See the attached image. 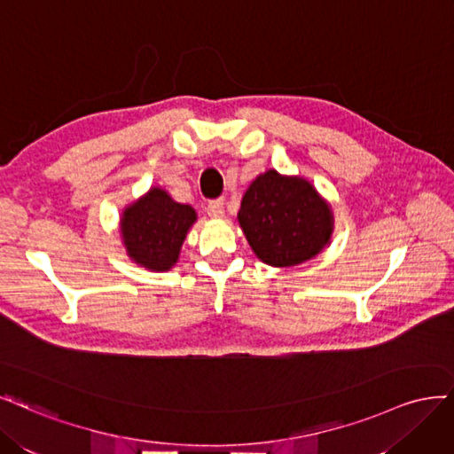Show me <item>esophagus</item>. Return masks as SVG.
Segmentation results:
<instances>
[{"mask_svg":"<svg viewBox=\"0 0 454 454\" xmlns=\"http://www.w3.org/2000/svg\"><path fill=\"white\" fill-rule=\"evenodd\" d=\"M207 215L213 218H221L224 215V201L223 200H211L207 203Z\"/></svg>","mask_w":454,"mask_h":454,"instance_id":"1","label":"esophagus"}]
</instances>
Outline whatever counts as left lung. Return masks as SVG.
Returning a JSON list of instances; mask_svg holds the SVG:
<instances>
[{
    "instance_id": "1",
    "label": "left lung",
    "mask_w": 454,
    "mask_h": 454,
    "mask_svg": "<svg viewBox=\"0 0 454 454\" xmlns=\"http://www.w3.org/2000/svg\"><path fill=\"white\" fill-rule=\"evenodd\" d=\"M239 224L254 254L270 266H296L323 251L332 233L328 203L305 179L270 169L241 200Z\"/></svg>"
}]
</instances>
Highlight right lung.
Returning a JSON list of instances; mask_svg holds the SVG:
<instances>
[{
    "mask_svg": "<svg viewBox=\"0 0 454 454\" xmlns=\"http://www.w3.org/2000/svg\"><path fill=\"white\" fill-rule=\"evenodd\" d=\"M194 221L192 207L171 200L166 190L151 188L122 215L121 231L129 258L153 271L169 270Z\"/></svg>",
    "mask_w": 454,
    "mask_h": 454,
    "instance_id": "add662e5",
    "label": "right lung"
}]
</instances>
